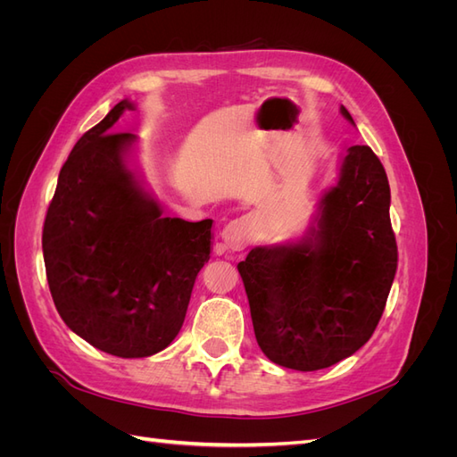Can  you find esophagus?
I'll use <instances>...</instances> for the list:
<instances>
[{
	"label": "esophagus",
	"mask_w": 457,
	"mask_h": 457,
	"mask_svg": "<svg viewBox=\"0 0 457 457\" xmlns=\"http://www.w3.org/2000/svg\"><path fill=\"white\" fill-rule=\"evenodd\" d=\"M227 250H244L252 240V225L247 219H237L228 223L220 234Z\"/></svg>",
	"instance_id": "1"
}]
</instances>
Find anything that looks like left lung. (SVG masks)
Returning a JSON list of instances; mask_svg holds the SVG:
<instances>
[{"label": "left lung", "mask_w": 457, "mask_h": 457, "mask_svg": "<svg viewBox=\"0 0 457 457\" xmlns=\"http://www.w3.org/2000/svg\"><path fill=\"white\" fill-rule=\"evenodd\" d=\"M341 114L354 126L349 110ZM391 188L370 146H349L297 242L259 245L238 262L255 339L274 364L314 371L371 337L396 272Z\"/></svg>", "instance_id": "1"}]
</instances>
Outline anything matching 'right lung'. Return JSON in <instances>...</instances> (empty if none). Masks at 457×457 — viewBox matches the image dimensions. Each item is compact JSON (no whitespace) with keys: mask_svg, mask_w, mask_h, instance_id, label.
Instances as JSON below:
<instances>
[{"mask_svg":"<svg viewBox=\"0 0 457 457\" xmlns=\"http://www.w3.org/2000/svg\"><path fill=\"white\" fill-rule=\"evenodd\" d=\"M128 99L76 143L44 223L51 297L64 324L120 358L163 351L181 329L210 261L212 219L163 217L128 165L133 133H112Z\"/></svg>","mask_w":457,"mask_h":457,"instance_id":"right-lung-1","label":"right lung"}]
</instances>
